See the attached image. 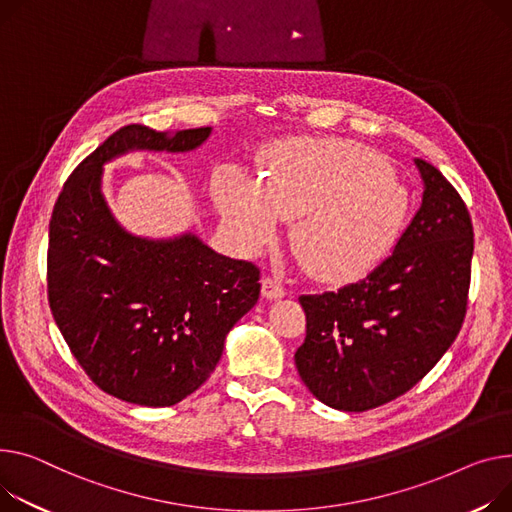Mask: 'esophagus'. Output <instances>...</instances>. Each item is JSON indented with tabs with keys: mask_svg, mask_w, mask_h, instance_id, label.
<instances>
[{
	"mask_svg": "<svg viewBox=\"0 0 512 512\" xmlns=\"http://www.w3.org/2000/svg\"><path fill=\"white\" fill-rule=\"evenodd\" d=\"M261 294H263V298H267V300H278V298H284V296H286V290H284V286H282L278 280L265 276V278L261 280Z\"/></svg>",
	"mask_w": 512,
	"mask_h": 512,
	"instance_id": "1",
	"label": "esophagus"
}]
</instances>
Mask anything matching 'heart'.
<instances>
[{"instance_id": "1", "label": "heart", "mask_w": 512, "mask_h": 512, "mask_svg": "<svg viewBox=\"0 0 512 512\" xmlns=\"http://www.w3.org/2000/svg\"><path fill=\"white\" fill-rule=\"evenodd\" d=\"M259 183L243 177L218 187V208L238 245L255 253L294 220L290 241L309 274L354 284L399 247L412 195L379 152L344 138H294L261 154Z\"/></svg>"}]
</instances>
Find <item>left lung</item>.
<instances>
[{
	"label": "left lung",
	"instance_id": "8db88e82",
	"mask_svg": "<svg viewBox=\"0 0 512 512\" xmlns=\"http://www.w3.org/2000/svg\"><path fill=\"white\" fill-rule=\"evenodd\" d=\"M422 206L395 253L364 280L300 296L302 383L329 407L366 412L420 383L463 325L473 226L457 189L426 160Z\"/></svg>",
	"mask_w": 512,
	"mask_h": 512
}]
</instances>
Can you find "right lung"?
<instances>
[{
	"mask_svg": "<svg viewBox=\"0 0 512 512\" xmlns=\"http://www.w3.org/2000/svg\"><path fill=\"white\" fill-rule=\"evenodd\" d=\"M210 133L121 127L65 181L49 222L53 319L90 381L135 405H175L208 381L228 331L259 298V267L195 234H129L102 197V166L131 150H195Z\"/></svg>",
	"mask_w": 512,
	"mask_h": 512,
	"instance_id": "obj_1",
	"label": "right lung"
}]
</instances>
